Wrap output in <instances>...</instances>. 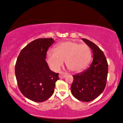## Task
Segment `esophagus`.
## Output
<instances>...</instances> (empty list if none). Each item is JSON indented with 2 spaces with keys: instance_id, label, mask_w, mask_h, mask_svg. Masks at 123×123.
Returning a JSON list of instances; mask_svg holds the SVG:
<instances>
[{
  "instance_id": "esophagus-1",
  "label": "esophagus",
  "mask_w": 123,
  "mask_h": 123,
  "mask_svg": "<svg viewBox=\"0 0 123 123\" xmlns=\"http://www.w3.org/2000/svg\"><path fill=\"white\" fill-rule=\"evenodd\" d=\"M66 76V73L63 72H61L60 73V74H59V77L60 78H65Z\"/></svg>"
}]
</instances>
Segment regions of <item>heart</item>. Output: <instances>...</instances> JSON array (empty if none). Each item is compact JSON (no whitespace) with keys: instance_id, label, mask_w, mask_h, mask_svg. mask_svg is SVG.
<instances>
[{"instance_id":"heart-1","label":"heart","mask_w":123,"mask_h":123,"mask_svg":"<svg viewBox=\"0 0 123 123\" xmlns=\"http://www.w3.org/2000/svg\"><path fill=\"white\" fill-rule=\"evenodd\" d=\"M91 59V51L88 45L74 41H66L58 44L54 51L49 50L47 61L51 68L58 70L65 62L66 68L74 72L81 71Z\"/></svg>"}]
</instances>
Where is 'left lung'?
Returning <instances> with one entry per match:
<instances>
[{
  "label": "left lung",
  "instance_id": "8db88e82",
  "mask_svg": "<svg viewBox=\"0 0 123 123\" xmlns=\"http://www.w3.org/2000/svg\"><path fill=\"white\" fill-rule=\"evenodd\" d=\"M82 40L92 50L93 61L88 68L73 76L71 91L77 99L90 102L101 95L105 88L108 64L104 53L95 44L86 39Z\"/></svg>",
  "mask_w": 123,
  "mask_h": 123
}]
</instances>
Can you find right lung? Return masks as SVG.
Segmentation results:
<instances>
[{
    "label": "right lung",
    "instance_id": "add662e5",
    "mask_svg": "<svg viewBox=\"0 0 123 123\" xmlns=\"http://www.w3.org/2000/svg\"><path fill=\"white\" fill-rule=\"evenodd\" d=\"M52 38L32 41L21 51L15 66L19 90L29 99L36 102L46 101L53 94L58 74L51 71L46 61Z\"/></svg>",
    "mask_w": 123,
    "mask_h": 123
}]
</instances>
